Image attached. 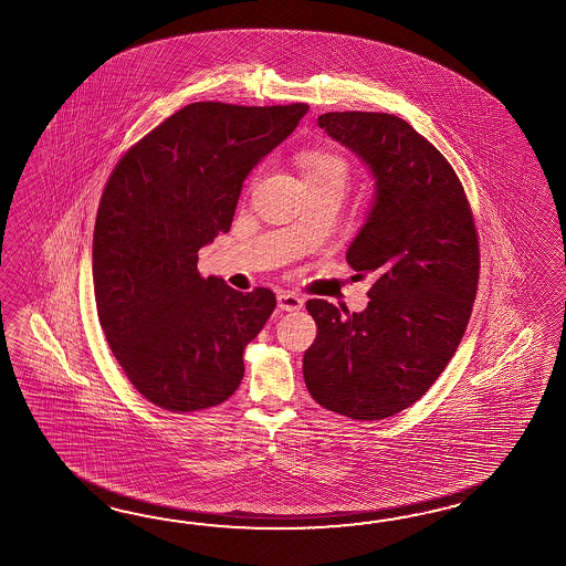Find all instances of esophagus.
I'll list each match as a JSON object with an SVG mask.
<instances>
[{"instance_id": "esophagus-1", "label": "esophagus", "mask_w": 566, "mask_h": 566, "mask_svg": "<svg viewBox=\"0 0 566 566\" xmlns=\"http://www.w3.org/2000/svg\"><path fill=\"white\" fill-rule=\"evenodd\" d=\"M276 305H279L283 312H297V310H302L304 300H302L300 295L291 293V291H279V293H276Z\"/></svg>"}]
</instances>
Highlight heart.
<instances>
[{
  "instance_id": "b5f03b06",
  "label": "heart",
  "mask_w": 566,
  "mask_h": 566,
  "mask_svg": "<svg viewBox=\"0 0 566 566\" xmlns=\"http://www.w3.org/2000/svg\"><path fill=\"white\" fill-rule=\"evenodd\" d=\"M297 161L304 180H338L343 185L347 182V161L333 151H304L300 154Z\"/></svg>"
}]
</instances>
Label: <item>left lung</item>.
Here are the masks:
<instances>
[{"label":"left lung","mask_w":566,"mask_h":566,"mask_svg":"<svg viewBox=\"0 0 566 566\" xmlns=\"http://www.w3.org/2000/svg\"><path fill=\"white\" fill-rule=\"evenodd\" d=\"M319 129L369 168L374 203L347 262L371 275L363 312L326 300L304 379L318 405L357 420L388 419L433 386L460 345L479 285V238L460 178L400 116L326 113Z\"/></svg>","instance_id":"left-lung-1"}]
</instances>
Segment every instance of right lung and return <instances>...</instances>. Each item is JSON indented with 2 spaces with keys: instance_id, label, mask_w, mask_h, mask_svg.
<instances>
[{
  "instance_id": "right-lung-1",
  "label": "right lung",
  "mask_w": 566,
  "mask_h": 566,
  "mask_svg": "<svg viewBox=\"0 0 566 566\" xmlns=\"http://www.w3.org/2000/svg\"><path fill=\"white\" fill-rule=\"evenodd\" d=\"M307 104L192 102L130 147L102 192L92 244L98 318L116 361L151 405H221L244 377V348L275 310L197 271L230 232L242 182L290 137Z\"/></svg>"
}]
</instances>
